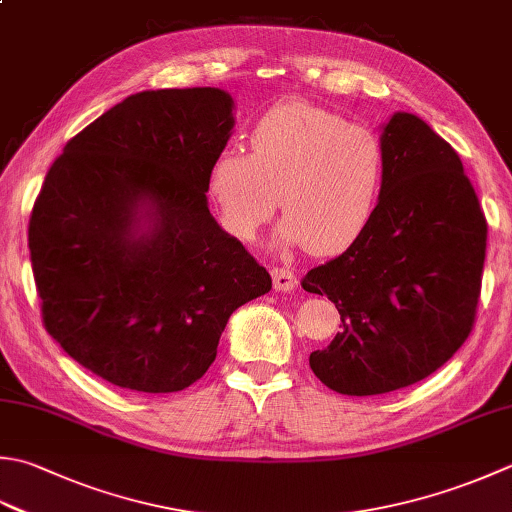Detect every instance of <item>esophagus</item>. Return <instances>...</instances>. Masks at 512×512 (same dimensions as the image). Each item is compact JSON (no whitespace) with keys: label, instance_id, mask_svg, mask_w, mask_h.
<instances>
[{"label":"esophagus","instance_id":"esophagus-1","mask_svg":"<svg viewBox=\"0 0 512 512\" xmlns=\"http://www.w3.org/2000/svg\"><path fill=\"white\" fill-rule=\"evenodd\" d=\"M270 275H273L275 290H282V293H288V290H293L297 286V277H295L293 270L273 268V270H270Z\"/></svg>","mask_w":512,"mask_h":512}]
</instances>
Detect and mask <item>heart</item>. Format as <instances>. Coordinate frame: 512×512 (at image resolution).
<instances>
[{
  "mask_svg": "<svg viewBox=\"0 0 512 512\" xmlns=\"http://www.w3.org/2000/svg\"><path fill=\"white\" fill-rule=\"evenodd\" d=\"M248 146V153L224 150L208 173L210 199L230 235L255 239L277 202L286 217L277 230L282 246L333 257L366 233L386 182L384 144L373 130L333 110L286 102L259 119Z\"/></svg>",
  "mask_w": 512,
  "mask_h": 512,
  "instance_id": "obj_1",
  "label": "heart"
}]
</instances>
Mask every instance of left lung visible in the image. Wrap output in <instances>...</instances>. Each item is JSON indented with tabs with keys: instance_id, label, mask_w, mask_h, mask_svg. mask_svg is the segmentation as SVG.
Returning a JSON list of instances; mask_svg holds the SVG:
<instances>
[{
	"instance_id": "8db88e82",
	"label": "left lung",
	"mask_w": 512,
	"mask_h": 512,
	"mask_svg": "<svg viewBox=\"0 0 512 512\" xmlns=\"http://www.w3.org/2000/svg\"><path fill=\"white\" fill-rule=\"evenodd\" d=\"M386 182L366 233L302 288L326 295L342 333L310 368L342 395H384L442 368L475 324L488 224L462 159L422 119L384 126Z\"/></svg>"
}]
</instances>
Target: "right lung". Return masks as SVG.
Here are the masks:
<instances>
[{"instance_id": "right-lung-1", "label": "right lung", "mask_w": 512, "mask_h": 512, "mask_svg": "<svg viewBox=\"0 0 512 512\" xmlns=\"http://www.w3.org/2000/svg\"><path fill=\"white\" fill-rule=\"evenodd\" d=\"M233 124L219 88L144 90L77 133L46 173L28 222L42 322L110 384H195L233 310L273 286L206 202Z\"/></svg>"}]
</instances>
